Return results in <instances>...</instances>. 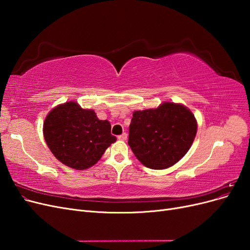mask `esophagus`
<instances>
[{"instance_id":"obj_1","label":"esophagus","mask_w":250,"mask_h":250,"mask_svg":"<svg viewBox=\"0 0 250 250\" xmlns=\"http://www.w3.org/2000/svg\"><path fill=\"white\" fill-rule=\"evenodd\" d=\"M118 139H119L120 141H126V139H127V133L124 132V133H122L121 135H119Z\"/></svg>"}]
</instances>
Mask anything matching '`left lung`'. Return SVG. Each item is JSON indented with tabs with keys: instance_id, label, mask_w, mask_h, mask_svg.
Wrapping results in <instances>:
<instances>
[{
	"instance_id": "left-lung-1",
	"label": "left lung",
	"mask_w": 250,
	"mask_h": 250,
	"mask_svg": "<svg viewBox=\"0 0 250 250\" xmlns=\"http://www.w3.org/2000/svg\"><path fill=\"white\" fill-rule=\"evenodd\" d=\"M196 132L197 122L190 109L165 102L155 109L133 112L128 145L147 168L167 169L186 155Z\"/></svg>"
}]
</instances>
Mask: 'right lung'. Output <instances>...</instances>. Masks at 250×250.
Instances as JSON below:
<instances>
[{
  "label": "right lung",
  "instance_id": "obj_1",
  "mask_svg": "<svg viewBox=\"0 0 250 250\" xmlns=\"http://www.w3.org/2000/svg\"><path fill=\"white\" fill-rule=\"evenodd\" d=\"M107 120H99L92 109L77 102L53 108L43 122V137L51 152L67 167L84 170L94 166L117 138Z\"/></svg>",
  "mask_w": 250,
  "mask_h": 250
}]
</instances>
